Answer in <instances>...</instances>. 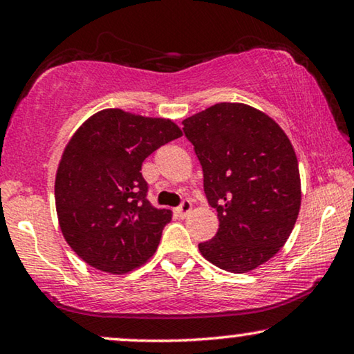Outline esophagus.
<instances>
[{"label": "esophagus", "instance_id": "esophagus-1", "mask_svg": "<svg viewBox=\"0 0 354 354\" xmlns=\"http://www.w3.org/2000/svg\"><path fill=\"white\" fill-rule=\"evenodd\" d=\"M190 211H192V201H190V200H183V201H182V205L178 206L177 209H176L177 216H178V217H182V219H183V217H185Z\"/></svg>", "mask_w": 354, "mask_h": 354}]
</instances>
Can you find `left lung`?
Wrapping results in <instances>:
<instances>
[{"instance_id": "left-lung-1", "label": "left lung", "mask_w": 354, "mask_h": 354, "mask_svg": "<svg viewBox=\"0 0 354 354\" xmlns=\"http://www.w3.org/2000/svg\"><path fill=\"white\" fill-rule=\"evenodd\" d=\"M219 230L198 245L217 268L250 272L285 245L301 206L298 159L279 124L243 103H217L183 120Z\"/></svg>"}]
</instances>
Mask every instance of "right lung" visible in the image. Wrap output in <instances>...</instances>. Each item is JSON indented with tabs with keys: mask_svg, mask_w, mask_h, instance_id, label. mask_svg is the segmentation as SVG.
<instances>
[{
	"mask_svg": "<svg viewBox=\"0 0 354 354\" xmlns=\"http://www.w3.org/2000/svg\"><path fill=\"white\" fill-rule=\"evenodd\" d=\"M182 137L169 119L103 109L77 129L57 166L55 200L62 235L91 268L125 274L156 251L171 209L147 200L142 164Z\"/></svg>",
	"mask_w": 354,
	"mask_h": 354,
	"instance_id": "1",
	"label": "right lung"
}]
</instances>
